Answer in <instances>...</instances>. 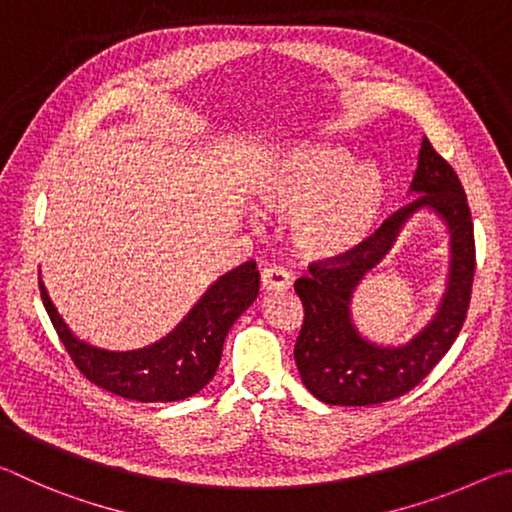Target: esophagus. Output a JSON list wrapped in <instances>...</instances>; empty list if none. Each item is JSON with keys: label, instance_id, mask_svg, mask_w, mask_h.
Segmentation results:
<instances>
[{"label": "esophagus", "instance_id": "34e87169", "mask_svg": "<svg viewBox=\"0 0 512 512\" xmlns=\"http://www.w3.org/2000/svg\"><path fill=\"white\" fill-rule=\"evenodd\" d=\"M291 287L289 275L282 271V268L271 266L262 271V291L264 293H273V291H287Z\"/></svg>", "mask_w": 512, "mask_h": 512}]
</instances>
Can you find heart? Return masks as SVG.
Returning <instances> with one entry per match:
<instances>
[{"label": "heart", "mask_w": 512, "mask_h": 512, "mask_svg": "<svg viewBox=\"0 0 512 512\" xmlns=\"http://www.w3.org/2000/svg\"><path fill=\"white\" fill-rule=\"evenodd\" d=\"M246 192L266 214L289 216L293 248L309 262H339L366 244L391 183L377 162H354L339 144L280 146L250 173Z\"/></svg>", "instance_id": "1"}]
</instances>
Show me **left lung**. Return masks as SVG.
<instances>
[{"instance_id": "1", "label": "left lung", "mask_w": 512, "mask_h": 512, "mask_svg": "<svg viewBox=\"0 0 512 512\" xmlns=\"http://www.w3.org/2000/svg\"><path fill=\"white\" fill-rule=\"evenodd\" d=\"M409 196L411 201L343 264H311V275L296 282L305 323L293 357L302 384L320 402L370 406L400 397L429 375L461 332L474 280V225L461 180L427 137ZM420 213L436 215L450 235L446 291L432 318L411 340L397 346L372 342L351 318L353 293L383 265Z\"/></svg>"}]
</instances>
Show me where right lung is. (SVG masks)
Masks as SVG:
<instances>
[{
	"mask_svg": "<svg viewBox=\"0 0 512 512\" xmlns=\"http://www.w3.org/2000/svg\"><path fill=\"white\" fill-rule=\"evenodd\" d=\"M259 271L253 259L212 282L167 336L146 348L106 350L76 336L40 280V296L69 357L92 384L135 402L187 400L210 384L230 327L253 305Z\"/></svg>",
	"mask_w": 512,
	"mask_h": 512,
	"instance_id": "right-lung-1",
	"label": "right lung"
}]
</instances>
